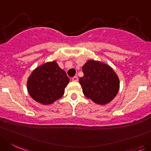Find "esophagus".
I'll return each mask as SVG.
<instances>
[{
  "mask_svg": "<svg viewBox=\"0 0 151 151\" xmlns=\"http://www.w3.org/2000/svg\"><path fill=\"white\" fill-rule=\"evenodd\" d=\"M71 80L74 81V82H77V81H78V77H77V76H74V77H73L72 78H71Z\"/></svg>",
  "mask_w": 151,
  "mask_h": 151,
  "instance_id": "34e87169",
  "label": "esophagus"
}]
</instances>
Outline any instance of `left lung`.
I'll list each match as a JSON object with an SVG mask.
<instances>
[{"label":"left lung","mask_w":151,"mask_h":151,"mask_svg":"<svg viewBox=\"0 0 151 151\" xmlns=\"http://www.w3.org/2000/svg\"><path fill=\"white\" fill-rule=\"evenodd\" d=\"M83 77L79 79L83 92L95 104L105 105L112 101L119 90V79L108 65L88 60L82 67Z\"/></svg>","instance_id":"1"}]
</instances>
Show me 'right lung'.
<instances>
[{
  "instance_id": "1",
  "label": "right lung",
  "mask_w": 151,
  "mask_h": 151,
  "mask_svg": "<svg viewBox=\"0 0 151 151\" xmlns=\"http://www.w3.org/2000/svg\"><path fill=\"white\" fill-rule=\"evenodd\" d=\"M69 78L56 61L36 68L27 80V90L33 100L44 105L54 103L64 95Z\"/></svg>"
}]
</instances>
